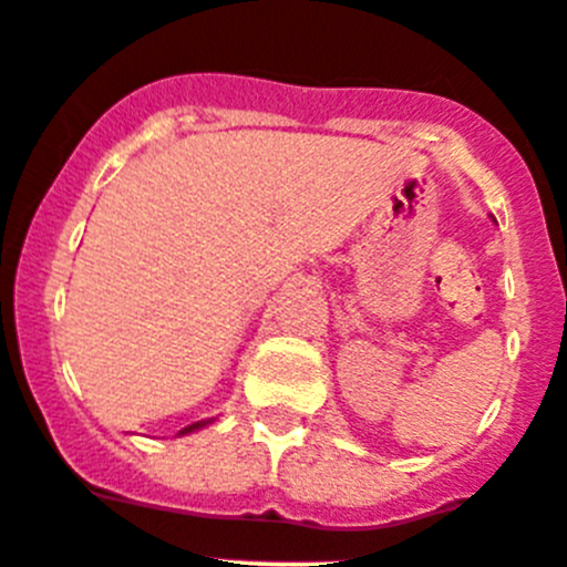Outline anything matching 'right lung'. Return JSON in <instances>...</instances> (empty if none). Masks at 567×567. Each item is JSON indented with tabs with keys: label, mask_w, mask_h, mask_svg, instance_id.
<instances>
[{
	"label": "right lung",
	"mask_w": 567,
	"mask_h": 567,
	"mask_svg": "<svg viewBox=\"0 0 567 567\" xmlns=\"http://www.w3.org/2000/svg\"><path fill=\"white\" fill-rule=\"evenodd\" d=\"M200 426H203V423H192V426H188L186 432H192V430H200Z\"/></svg>",
	"instance_id": "add662e5"
}]
</instances>
